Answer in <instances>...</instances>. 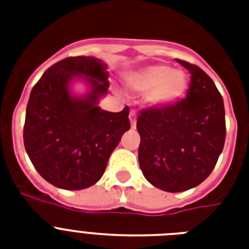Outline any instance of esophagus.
<instances>
[{
  "instance_id": "34e87169",
  "label": "esophagus",
  "mask_w": 249,
  "mask_h": 249,
  "mask_svg": "<svg viewBox=\"0 0 249 249\" xmlns=\"http://www.w3.org/2000/svg\"><path fill=\"white\" fill-rule=\"evenodd\" d=\"M129 119H130V124H132V128L134 129L136 128V124H137V119H136V113L130 112V116H129Z\"/></svg>"
}]
</instances>
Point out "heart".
<instances>
[{"label": "heart", "instance_id": "obj_1", "mask_svg": "<svg viewBox=\"0 0 249 249\" xmlns=\"http://www.w3.org/2000/svg\"><path fill=\"white\" fill-rule=\"evenodd\" d=\"M126 85L134 93H147L148 105L166 108L183 99L189 77L181 70L154 64L133 72L126 77Z\"/></svg>", "mask_w": 249, "mask_h": 249}]
</instances>
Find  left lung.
<instances>
[{"instance_id":"8db88e82","label":"left lung","mask_w":249,"mask_h":249,"mask_svg":"<svg viewBox=\"0 0 249 249\" xmlns=\"http://www.w3.org/2000/svg\"><path fill=\"white\" fill-rule=\"evenodd\" d=\"M189 71L187 97L166 108L141 112L138 160L144 178L166 193L196 187L212 173L226 136L224 99L212 79L197 66Z\"/></svg>"}]
</instances>
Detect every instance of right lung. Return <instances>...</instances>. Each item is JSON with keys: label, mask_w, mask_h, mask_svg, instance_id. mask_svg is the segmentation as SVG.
Instances as JSON below:
<instances>
[{"label": "right lung", "mask_w": 249, "mask_h": 249, "mask_svg": "<svg viewBox=\"0 0 249 249\" xmlns=\"http://www.w3.org/2000/svg\"><path fill=\"white\" fill-rule=\"evenodd\" d=\"M107 64L93 56L66 58L45 71L29 95L24 147L44 179L63 190L95 185L112 151L130 129L129 108L102 109L108 94ZM86 86L76 93L74 85Z\"/></svg>", "instance_id": "add662e5"}]
</instances>
